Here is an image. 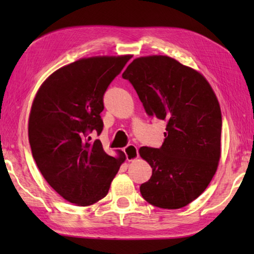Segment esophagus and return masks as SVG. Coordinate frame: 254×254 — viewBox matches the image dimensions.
I'll return each instance as SVG.
<instances>
[{"mask_svg":"<svg viewBox=\"0 0 254 254\" xmlns=\"http://www.w3.org/2000/svg\"><path fill=\"white\" fill-rule=\"evenodd\" d=\"M124 153H126V157L128 161L135 160V159L139 157V151H137V148L134 144H127L126 148L123 149Z\"/></svg>","mask_w":254,"mask_h":254,"instance_id":"1","label":"esophagus"}]
</instances>
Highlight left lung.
<instances>
[{
	"instance_id": "8db88e82",
	"label": "left lung",
	"mask_w": 254,
	"mask_h": 254,
	"mask_svg": "<svg viewBox=\"0 0 254 254\" xmlns=\"http://www.w3.org/2000/svg\"><path fill=\"white\" fill-rule=\"evenodd\" d=\"M122 77L134 87L145 113L167 122L161 147L140 149L152 168L141 195L157 207L182 208L216 173L222 131L217 98L204 76L167 56L136 58Z\"/></svg>"
}]
</instances>
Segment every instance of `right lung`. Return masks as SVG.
Wrapping results in <instances>:
<instances>
[{
	"mask_svg": "<svg viewBox=\"0 0 254 254\" xmlns=\"http://www.w3.org/2000/svg\"><path fill=\"white\" fill-rule=\"evenodd\" d=\"M131 56L84 58L59 68L38 91L29 118V142L38 168L66 200L96 203L126 160L107 154L92 132L103 131L101 112L107 87Z\"/></svg>",
	"mask_w": 254,
	"mask_h": 254,
	"instance_id": "1",
	"label": "right lung"
}]
</instances>
